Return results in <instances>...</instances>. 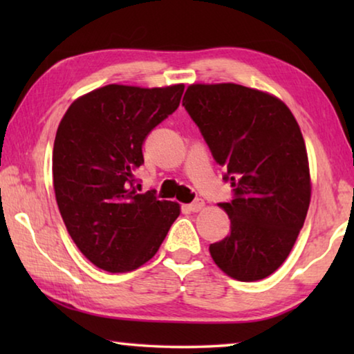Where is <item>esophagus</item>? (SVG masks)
Masks as SVG:
<instances>
[{"label":"esophagus","mask_w":354,"mask_h":354,"mask_svg":"<svg viewBox=\"0 0 354 354\" xmlns=\"http://www.w3.org/2000/svg\"><path fill=\"white\" fill-rule=\"evenodd\" d=\"M203 206H205V203H203V200H195V201L189 203V205H185V207H187L190 212H198Z\"/></svg>","instance_id":"1"}]
</instances>
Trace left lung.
I'll list each match as a JSON object with an SVG mask.
<instances>
[{"label":"left lung","mask_w":354,"mask_h":354,"mask_svg":"<svg viewBox=\"0 0 354 354\" xmlns=\"http://www.w3.org/2000/svg\"><path fill=\"white\" fill-rule=\"evenodd\" d=\"M183 106L232 187V200L220 203L231 231L211 243L212 259L234 279L267 278L287 259L309 209L297 120L283 101L239 84H194Z\"/></svg>","instance_id":"1"}]
</instances>
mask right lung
<instances>
[{
	"mask_svg": "<svg viewBox=\"0 0 354 354\" xmlns=\"http://www.w3.org/2000/svg\"><path fill=\"white\" fill-rule=\"evenodd\" d=\"M183 84L109 86L76 100L59 124L53 184L76 247L106 272H129L158 253L179 205L136 190L147 136L178 109Z\"/></svg>",
	"mask_w": 354,
	"mask_h": 354,
	"instance_id": "obj_1",
	"label": "right lung"
}]
</instances>
